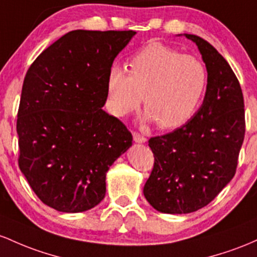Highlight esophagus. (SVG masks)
Listing matches in <instances>:
<instances>
[{
	"label": "esophagus",
	"instance_id": "esophagus-1",
	"mask_svg": "<svg viewBox=\"0 0 257 257\" xmlns=\"http://www.w3.org/2000/svg\"><path fill=\"white\" fill-rule=\"evenodd\" d=\"M134 141L136 143H146L147 142V138L144 137V136H142V135H140V134H136V132H135L134 134Z\"/></svg>",
	"mask_w": 257,
	"mask_h": 257
}]
</instances>
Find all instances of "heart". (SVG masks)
I'll return each mask as SVG.
<instances>
[{"instance_id":"1","label":"heart","mask_w":257,"mask_h":257,"mask_svg":"<svg viewBox=\"0 0 257 257\" xmlns=\"http://www.w3.org/2000/svg\"><path fill=\"white\" fill-rule=\"evenodd\" d=\"M128 73L115 65L106 79L108 106L115 116H126L141 104L146 122L161 128L180 127L198 110L207 86L200 60L163 45L151 43L130 62Z\"/></svg>"}]
</instances>
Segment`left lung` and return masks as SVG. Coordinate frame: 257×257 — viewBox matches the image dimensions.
<instances>
[{
	"instance_id": "1",
	"label": "left lung",
	"mask_w": 257,
	"mask_h": 257,
	"mask_svg": "<svg viewBox=\"0 0 257 257\" xmlns=\"http://www.w3.org/2000/svg\"><path fill=\"white\" fill-rule=\"evenodd\" d=\"M183 36L205 63V97L183 126L149 140L155 161L143 188L157 211L171 215L194 212L217 197L235 174L245 135L243 93L227 60L201 37Z\"/></svg>"
}]
</instances>
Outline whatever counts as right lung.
Returning a JSON list of instances; mask_svg holds the SVG:
<instances>
[{
	"mask_svg": "<svg viewBox=\"0 0 257 257\" xmlns=\"http://www.w3.org/2000/svg\"><path fill=\"white\" fill-rule=\"evenodd\" d=\"M136 31L74 30L29 68L17 120L19 167L43 204L91 210L105 197L106 172L132 135L103 110L114 59Z\"/></svg>",
	"mask_w": 257,
	"mask_h": 257,
	"instance_id": "right-lung-1",
	"label": "right lung"
}]
</instances>
